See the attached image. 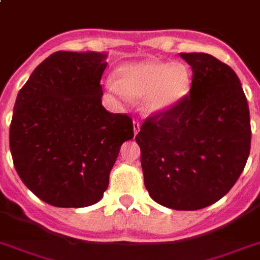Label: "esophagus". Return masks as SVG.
Wrapping results in <instances>:
<instances>
[{
    "label": "esophagus",
    "instance_id": "1",
    "mask_svg": "<svg viewBox=\"0 0 260 260\" xmlns=\"http://www.w3.org/2000/svg\"><path fill=\"white\" fill-rule=\"evenodd\" d=\"M140 127H141V124H140L139 121H133V132H135V135H137V133H139Z\"/></svg>",
    "mask_w": 260,
    "mask_h": 260
}]
</instances>
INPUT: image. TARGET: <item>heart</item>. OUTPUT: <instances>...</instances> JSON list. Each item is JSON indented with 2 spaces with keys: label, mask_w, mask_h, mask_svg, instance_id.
Returning a JSON list of instances; mask_svg holds the SVG:
<instances>
[{
  "label": "heart",
  "mask_w": 260,
  "mask_h": 260,
  "mask_svg": "<svg viewBox=\"0 0 260 260\" xmlns=\"http://www.w3.org/2000/svg\"><path fill=\"white\" fill-rule=\"evenodd\" d=\"M191 85L192 76L187 65L148 60L123 65L117 71V81H108L107 89L117 95L144 98V110L159 114L183 101Z\"/></svg>",
  "instance_id": "heart-1"
}]
</instances>
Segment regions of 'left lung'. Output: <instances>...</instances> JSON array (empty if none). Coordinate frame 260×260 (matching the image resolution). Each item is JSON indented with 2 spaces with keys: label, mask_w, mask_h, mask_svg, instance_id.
<instances>
[{
  "label": "left lung",
  "mask_w": 260,
  "mask_h": 260,
  "mask_svg": "<svg viewBox=\"0 0 260 260\" xmlns=\"http://www.w3.org/2000/svg\"><path fill=\"white\" fill-rule=\"evenodd\" d=\"M192 69L189 95L144 120V183L158 204L196 211L224 198L245 169L251 145L247 99L229 65L208 53H180Z\"/></svg>",
  "instance_id": "left-lung-1"
}]
</instances>
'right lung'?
Listing matches in <instances>:
<instances>
[{
    "label": "right lung",
    "instance_id": "1",
    "mask_svg": "<svg viewBox=\"0 0 260 260\" xmlns=\"http://www.w3.org/2000/svg\"><path fill=\"white\" fill-rule=\"evenodd\" d=\"M105 58L55 52L18 92L10 124L15 170L31 192L55 207L98 203L121 144L133 139L132 119L102 106Z\"/></svg>",
    "mask_w": 260,
    "mask_h": 260
}]
</instances>
